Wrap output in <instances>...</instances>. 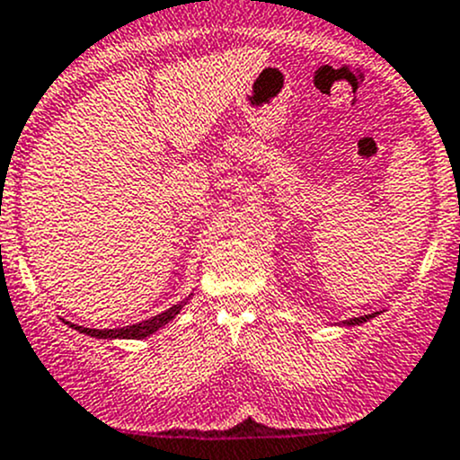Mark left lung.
<instances>
[{
  "label": "left lung",
  "instance_id": "8db88e82",
  "mask_svg": "<svg viewBox=\"0 0 460 460\" xmlns=\"http://www.w3.org/2000/svg\"><path fill=\"white\" fill-rule=\"evenodd\" d=\"M375 316H379V312H375V314H366V316H358V318H348V321H343V323H341V325H345V327L361 325V323H368L370 318H375Z\"/></svg>",
  "mask_w": 460,
  "mask_h": 460
}]
</instances>
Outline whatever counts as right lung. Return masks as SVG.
Wrapping results in <instances>:
<instances>
[{
    "label": "right lung",
    "instance_id": "1",
    "mask_svg": "<svg viewBox=\"0 0 460 460\" xmlns=\"http://www.w3.org/2000/svg\"><path fill=\"white\" fill-rule=\"evenodd\" d=\"M194 296V293H190V298ZM187 298V300H190ZM187 300H182V303L173 305V307H169L167 312L157 314V316H151L146 318V321L142 323H135V325H126V327H115V330H92V327H81V325H74V323H67L72 330L81 332V334H87V336H94V339H108V341H115V339H146V336L155 334L160 327H164L167 323H172L173 318L181 314V309L185 307Z\"/></svg>",
    "mask_w": 460,
    "mask_h": 460
}]
</instances>
